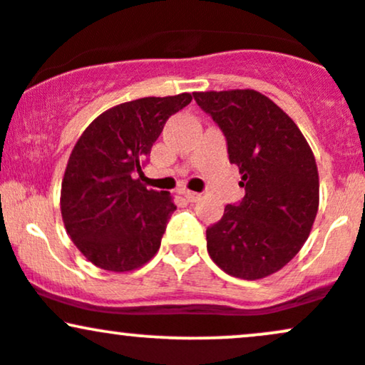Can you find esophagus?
<instances>
[{"instance_id": "1", "label": "esophagus", "mask_w": 365, "mask_h": 365, "mask_svg": "<svg viewBox=\"0 0 365 365\" xmlns=\"http://www.w3.org/2000/svg\"><path fill=\"white\" fill-rule=\"evenodd\" d=\"M183 195H185V199L188 202H197V200L200 199V194H197V192H190V190H183L182 192Z\"/></svg>"}]
</instances>
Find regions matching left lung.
Instances as JSON below:
<instances>
[{
  "label": "left lung",
  "instance_id": "1",
  "mask_svg": "<svg viewBox=\"0 0 365 365\" xmlns=\"http://www.w3.org/2000/svg\"><path fill=\"white\" fill-rule=\"evenodd\" d=\"M226 139L244 199L207 226V252L225 273L259 279L302 249L319 206L316 159L290 116L261 92H194Z\"/></svg>",
  "mask_w": 365,
  "mask_h": 365
}]
</instances>
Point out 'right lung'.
<instances>
[{
    "mask_svg": "<svg viewBox=\"0 0 365 365\" xmlns=\"http://www.w3.org/2000/svg\"><path fill=\"white\" fill-rule=\"evenodd\" d=\"M192 96L142 98L98 116L77 140L61 183V216L73 244L94 266L132 271L158 252L177 209L168 192L137 180L166 120Z\"/></svg>",
    "mask_w": 365,
    "mask_h": 365,
    "instance_id": "add662e5",
    "label": "right lung"
}]
</instances>
